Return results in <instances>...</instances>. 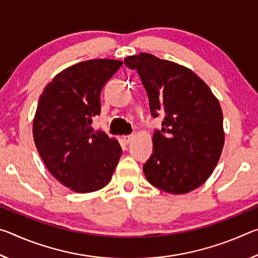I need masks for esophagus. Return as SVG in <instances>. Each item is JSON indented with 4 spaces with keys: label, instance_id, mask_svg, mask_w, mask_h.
<instances>
[{
    "label": "esophagus",
    "instance_id": "1",
    "mask_svg": "<svg viewBox=\"0 0 258 258\" xmlns=\"http://www.w3.org/2000/svg\"><path fill=\"white\" fill-rule=\"evenodd\" d=\"M133 138H134V134H128V135H124L123 140L125 143H130L133 140Z\"/></svg>",
    "mask_w": 258,
    "mask_h": 258
}]
</instances>
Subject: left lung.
Returning <instances> with one entry per match:
<instances>
[{
  "instance_id": "obj_1",
  "label": "left lung",
  "mask_w": 258,
  "mask_h": 258,
  "mask_svg": "<svg viewBox=\"0 0 258 258\" xmlns=\"http://www.w3.org/2000/svg\"><path fill=\"white\" fill-rule=\"evenodd\" d=\"M138 72L149 98L151 115L164 113L152 138L154 152L143 165L147 180L158 189L182 195L211 176L224 146L220 102L191 69L150 53L125 58Z\"/></svg>"
}]
</instances>
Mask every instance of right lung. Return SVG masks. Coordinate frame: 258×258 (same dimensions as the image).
I'll return each mask as SVG.
<instances>
[{"mask_svg":"<svg viewBox=\"0 0 258 258\" xmlns=\"http://www.w3.org/2000/svg\"><path fill=\"white\" fill-rule=\"evenodd\" d=\"M121 64L112 59L82 61L54 76L38 100L35 146L52 175L75 192L106 186L121 156L116 139L94 133L91 126L101 112L102 87Z\"/></svg>","mask_w":258,"mask_h":258,"instance_id":"obj_1","label":"right lung"}]
</instances>
